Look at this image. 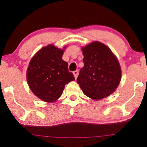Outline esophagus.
Listing matches in <instances>:
<instances>
[{
    "instance_id": "obj_1",
    "label": "esophagus",
    "mask_w": 147,
    "mask_h": 147,
    "mask_svg": "<svg viewBox=\"0 0 147 147\" xmlns=\"http://www.w3.org/2000/svg\"><path fill=\"white\" fill-rule=\"evenodd\" d=\"M78 74H79V71H78V70H75V71L73 72V75H74V76H75V79H77V76H78Z\"/></svg>"
}]
</instances>
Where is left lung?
<instances>
[{"label":"left lung","mask_w":147,"mask_h":147,"mask_svg":"<svg viewBox=\"0 0 147 147\" xmlns=\"http://www.w3.org/2000/svg\"><path fill=\"white\" fill-rule=\"evenodd\" d=\"M84 65L77 82L85 95L93 100L109 97L115 91L122 79L117 57L105 44L93 41L82 47Z\"/></svg>","instance_id":"8db88e82"}]
</instances>
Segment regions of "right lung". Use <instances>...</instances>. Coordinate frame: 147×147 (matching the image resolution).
<instances>
[{
	"mask_svg": "<svg viewBox=\"0 0 147 147\" xmlns=\"http://www.w3.org/2000/svg\"><path fill=\"white\" fill-rule=\"evenodd\" d=\"M65 46L49 44L40 49L30 60L26 77L32 92L45 102H55L61 96L65 84L75 80L68 63L62 59Z\"/></svg>",
	"mask_w": 147,
	"mask_h": 147,
	"instance_id": "right-lung-1",
	"label": "right lung"
}]
</instances>
